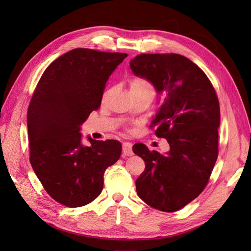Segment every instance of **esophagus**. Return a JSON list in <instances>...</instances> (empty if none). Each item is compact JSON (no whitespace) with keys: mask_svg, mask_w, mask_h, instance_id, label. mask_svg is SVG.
I'll return each instance as SVG.
<instances>
[{"mask_svg":"<svg viewBox=\"0 0 251 251\" xmlns=\"http://www.w3.org/2000/svg\"><path fill=\"white\" fill-rule=\"evenodd\" d=\"M133 150H132V143L130 142H124L123 143V156H132Z\"/></svg>","mask_w":251,"mask_h":251,"instance_id":"esophagus-1","label":"esophagus"}]
</instances>
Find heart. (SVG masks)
Segmentation results:
<instances>
[{
    "mask_svg": "<svg viewBox=\"0 0 251 251\" xmlns=\"http://www.w3.org/2000/svg\"><path fill=\"white\" fill-rule=\"evenodd\" d=\"M131 90H139V89H151L150 83L141 78H134L130 83Z\"/></svg>",
    "mask_w": 251,
    "mask_h": 251,
    "instance_id": "1",
    "label": "heart"
}]
</instances>
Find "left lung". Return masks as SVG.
<instances>
[{
	"label": "left lung",
	"instance_id": "obj_1",
	"mask_svg": "<svg viewBox=\"0 0 251 251\" xmlns=\"http://www.w3.org/2000/svg\"><path fill=\"white\" fill-rule=\"evenodd\" d=\"M136 76L147 79L163 100L151 126L165 138V154L136 143L146 162L136 192L151 207L173 212L196 199L206 186L218 158L220 105L216 91L200 68L187 57L140 54L130 62Z\"/></svg>",
	"mask_w": 251,
	"mask_h": 251
}]
</instances>
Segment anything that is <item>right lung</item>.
<instances>
[{
  "label": "right lung",
  "instance_id": "right-lung-1",
  "mask_svg": "<svg viewBox=\"0 0 251 251\" xmlns=\"http://www.w3.org/2000/svg\"><path fill=\"white\" fill-rule=\"evenodd\" d=\"M126 53L76 48L52 62L37 83L27 113L30 163L45 191L67 207L95 200L103 174L121 155L117 140L81 143L80 126L100 107L111 74Z\"/></svg>",
  "mask_w": 251,
  "mask_h": 251
}]
</instances>
